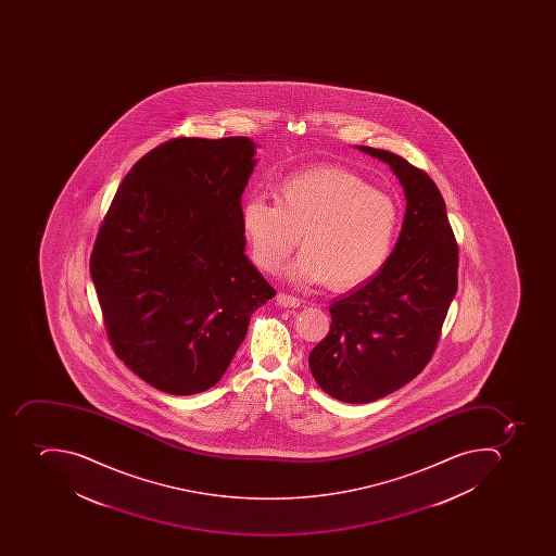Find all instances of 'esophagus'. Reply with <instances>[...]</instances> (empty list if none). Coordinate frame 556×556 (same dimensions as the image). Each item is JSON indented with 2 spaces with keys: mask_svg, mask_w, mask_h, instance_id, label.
I'll return each instance as SVG.
<instances>
[{
  "mask_svg": "<svg viewBox=\"0 0 556 556\" xmlns=\"http://www.w3.org/2000/svg\"><path fill=\"white\" fill-rule=\"evenodd\" d=\"M276 304L281 307H299L301 306V299L293 298L289 293L280 292L276 295Z\"/></svg>",
  "mask_w": 556,
  "mask_h": 556,
  "instance_id": "esophagus-1",
  "label": "esophagus"
}]
</instances>
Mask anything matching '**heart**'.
<instances>
[{"instance_id": "obj_1", "label": "heart", "mask_w": 556, "mask_h": 556, "mask_svg": "<svg viewBox=\"0 0 556 556\" xmlns=\"http://www.w3.org/2000/svg\"><path fill=\"white\" fill-rule=\"evenodd\" d=\"M276 203L252 197L240 211L241 228L258 267L275 273L298 247L289 280L350 290L381 271L399 235V203L358 175L319 166L290 175L275 189Z\"/></svg>"}]
</instances>
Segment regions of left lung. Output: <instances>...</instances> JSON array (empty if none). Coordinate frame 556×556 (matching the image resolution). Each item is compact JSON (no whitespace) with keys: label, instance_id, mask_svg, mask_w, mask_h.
I'll use <instances>...</instances> for the list:
<instances>
[{"label":"left lung","instance_id":"1","mask_svg":"<svg viewBox=\"0 0 556 556\" xmlns=\"http://www.w3.org/2000/svg\"><path fill=\"white\" fill-rule=\"evenodd\" d=\"M390 165L407 211L381 271L330 304V332L309 353L319 388L345 403L388 396L422 372L457 292L459 252L437 184L399 154L356 146Z\"/></svg>","mask_w":556,"mask_h":556}]
</instances>
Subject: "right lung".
Wrapping results in <instances>:
<instances>
[{"instance_id":"add662e5","label":"right lung","mask_w":556,"mask_h":556,"mask_svg":"<svg viewBox=\"0 0 556 556\" xmlns=\"http://www.w3.org/2000/svg\"><path fill=\"white\" fill-rule=\"evenodd\" d=\"M254 140L179 137L140 157L105 214L90 273L114 353L165 393L208 390L275 298L245 254Z\"/></svg>"}]
</instances>
